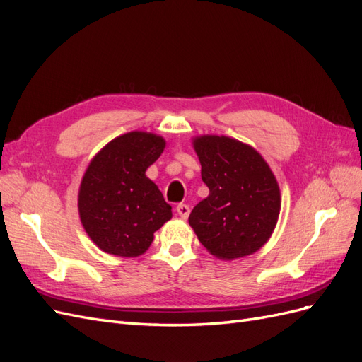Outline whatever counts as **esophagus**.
Instances as JSON below:
<instances>
[{"mask_svg": "<svg viewBox=\"0 0 362 362\" xmlns=\"http://www.w3.org/2000/svg\"><path fill=\"white\" fill-rule=\"evenodd\" d=\"M177 213L180 214V217L187 218L189 214H190V206L185 205V204H178L177 205Z\"/></svg>", "mask_w": 362, "mask_h": 362, "instance_id": "esophagus-1", "label": "esophagus"}]
</instances>
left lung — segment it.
I'll return each mask as SVG.
<instances>
[{"label": "left lung", "instance_id": "left-lung-1", "mask_svg": "<svg viewBox=\"0 0 362 362\" xmlns=\"http://www.w3.org/2000/svg\"><path fill=\"white\" fill-rule=\"evenodd\" d=\"M202 181L210 194L196 205L189 223L206 250L221 259L254 254L276 226L281 193L258 152L226 136L193 140Z\"/></svg>", "mask_w": 362, "mask_h": 362}]
</instances>
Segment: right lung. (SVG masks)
<instances>
[{"label":"right lung","instance_id":"add662e5","mask_svg":"<svg viewBox=\"0 0 362 362\" xmlns=\"http://www.w3.org/2000/svg\"><path fill=\"white\" fill-rule=\"evenodd\" d=\"M166 146L163 137L131 131L113 139L81 180L78 211L87 235L116 257H139L172 217V206L146 175Z\"/></svg>","mask_w":362,"mask_h":362}]
</instances>
